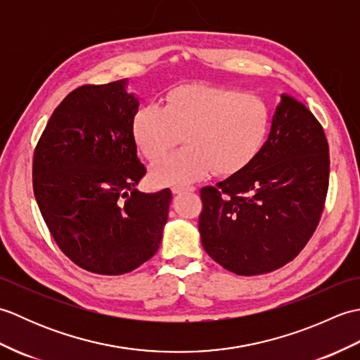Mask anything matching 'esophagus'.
<instances>
[{"mask_svg":"<svg viewBox=\"0 0 360 360\" xmlns=\"http://www.w3.org/2000/svg\"><path fill=\"white\" fill-rule=\"evenodd\" d=\"M195 187H181V186H174L172 188V192L176 195V193H181V192H193Z\"/></svg>","mask_w":360,"mask_h":360,"instance_id":"obj_1","label":"esophagus"}]
</instances>
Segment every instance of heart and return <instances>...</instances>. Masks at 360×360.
<instances>
[{"label":"heart","mask_w":360,"mask_h":360,"mask_svg":"<svg viewBox=\"0 0 360 360\" xmlns=\"http://www.w3.org/2000/svg\"><path fill=\"white\" fill-rule=\"evenodd\" d=\"M271 111L259 96L236 89L187 83L165 94V105L141 106L133 117V137L150 160H158L184 139L187 147L153 167L158 184L186 186L210 170L231 176L262 150Z\"/></svg>","instance_id":"heart-1"}]
</instances>
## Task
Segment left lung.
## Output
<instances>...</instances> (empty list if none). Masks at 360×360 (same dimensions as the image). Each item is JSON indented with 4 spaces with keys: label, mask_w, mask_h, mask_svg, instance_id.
Listing matches in <instances>:
<instances>
[{
    "label": "left lung",
    "mask_w": 360,
    "mask_h": 360,
    "mask_svg": "<svg viewBox=\"0 0 360 360\" xmlns=\"http://www.w3.org/2000/svg\"><path fill=\"white\" fill-rule=\"evenodd\" d=\"M328 151L314 114L283 94L258 155L231 178L201 188L200 233L212 259L236 275H258L300 254L325 207Z\"/></svg>",
    "instance_id": "left-lung-1"
}]
</instances>
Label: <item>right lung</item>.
<instances>
[{"label":"right lung","mask_w":360,"mask_h":360,"mask_svg":"<svg viewBox=\"0 0 360 360\" xmlns=\"http://www.w3.org/2000/svg\"><path fill=\"white\" fill-rule=\"evenodd\" d=\"M127 79L83 85L53 110L34 151L32 186L60 250L101 275L134 271L156 254L170 188L142 193L147 173L137 158V98Z\"/></svg>","instance_id":"1"}]
</instances>
